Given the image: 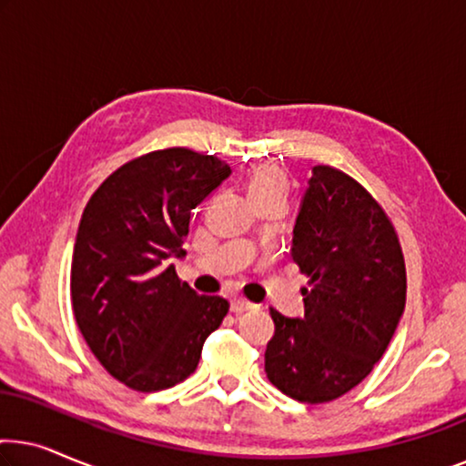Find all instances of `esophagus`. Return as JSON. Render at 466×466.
<instances>
[{"mask_svg":"<svg viewBox=\"0 0 466 466\" xmlns=\"http://www.w3.org/2000/svg\"><path fill=\"white\" fill-rule=\"evenodd\" d=\"M254 305L250 301H246V299H231V311L233 314H244V311L252 309Z\"/></svg>","mask_w":466,"mask_h":466,"instance_id":"obj_1","label":"esophagus"}]
</instances>
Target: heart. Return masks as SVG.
I'll use <instances>...</instances> for the list:
<instances>
[{
	"label": "heart",
	"instance_id": "1",
	"mask_svg": "<svg viewBox=\"0 0 466 466\" xmlns=\"http://www.w3.org/2000/svg\"><path fill=\"white\" fill-rule=\"evenodd\" d=\"M246 188L250 199L257 203L260 199H267V197H286L289 182H286V176L276 165H258L248 174Z\"/></svg>",
	"mask_w": 466,
	"mask_h": 466
}]
</instances>
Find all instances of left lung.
Segmentation results:
<instances>
[{"instance_id": "obj_1", "label": "left lung", "mask_w": 466, "mask_h": 466, "mask_svg": "<svg viewBox=\"0 0 466 466\" xmlns=\"http://www.w3.org/2000/svg\"><path fill=\"white\" fill-rule=\"evenodd\" d=\"M290 257L309 278L305 314L271 308L276 333L265 373L286 397L329 403L359 386L384 356L405 309V258L386 209L330 165L311 169Z\"/></svg>"}]
</instances>
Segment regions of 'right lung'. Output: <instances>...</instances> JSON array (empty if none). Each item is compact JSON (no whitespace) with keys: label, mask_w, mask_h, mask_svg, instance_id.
Returning a JSON list of instances; mask_svg holds the SVG:
<instances>
[{"label":"right lung","mask_w":466,"mask_h":466,"mask_svg":"<svg viewBox=\"0 0 466 466\" xmlns=\"http://www.w3.org/2000/svg\"><path fill=\"white\" fill-rule=\"evenodd\" d=\"M231 167L165 148L125 163L88 199L72 257V308L86 346L131 390L157 392L195 371L203 341L228 311L177 278L193 209Z\"/></svg>","instance_id":"obj_1"}]
</instances>
